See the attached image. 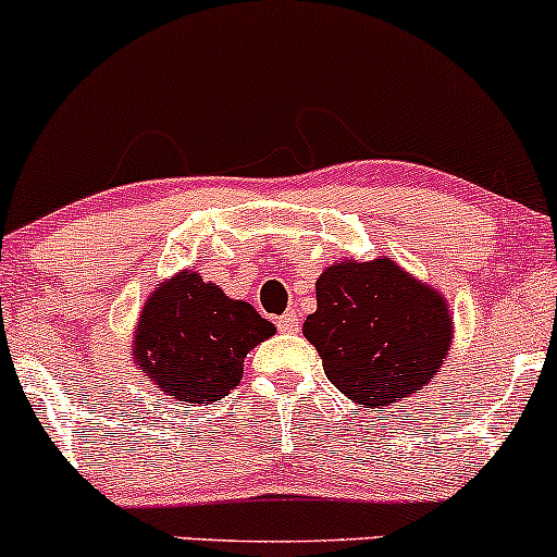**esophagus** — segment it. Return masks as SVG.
<instances>
[{
    "instance_id": "34e87169",
    "label": "esophagus",
    "mask_w": 557,
    "mask_h": 557,
    "mask_svg": "<svg viewBox=\"0 0 557 557\" xmlns=\"http://www.w3.org/2000/svg\"><path fill=\"white\" fill-rule=\"evenodd\" d=\"M276 326H278V331H284V334H295V331L299 329L297 312H295V310L284 312V315H281L278 321H276Z\"/></svg>"
}]
</instances>
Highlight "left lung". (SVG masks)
I'll return each mask as SVG.
<instances>
[{
    "label": "left lung",
    "instance_id": "8db88e82",
    "mask_svg": "<svg viewBox=\"0 0 557 557\" xmlns=\"http://www.w3.org/2000/svg\"><path fill=\"white\" fill-rule=\"evenodd\" d=\"M302 334L331 384L360 408H389L431 384L453 345L442 292L395 260H336L315 281Z\"/></svg>",
    "mask_w": 557,
    "mask_h": 557
}]
</instances>
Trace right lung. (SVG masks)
<instances>
[{"label":"right lung","mask_w":557,"mask_h":557,"mask_svg":"<svg viewBox=\"0 0 557 557\" xmlns=\"http://www.w3.org/2000/svg\"><path fill=\"white\" fill-rule=\"evenodd\" d=\"M276 326L197 271L160 281L144 299L134 331V362L176 403L210 405L236 389L249 349Z\"/></svg>","instance_id":"obj_1"}]
</instances>
